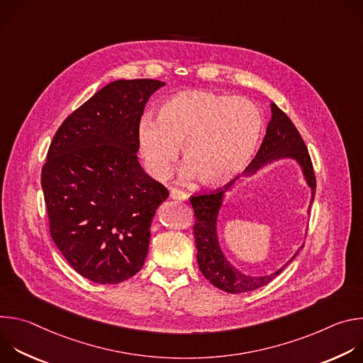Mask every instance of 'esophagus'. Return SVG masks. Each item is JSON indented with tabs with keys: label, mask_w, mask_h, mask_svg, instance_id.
<instances>
[{
	"label": "esophagus",
	"mask_w": 363,
	"mask_h": 363,
	"mask_svg": "<svg viewBox=\"0 0 363 363\" xmlns=\"http://www.w3.org/2000/svg\"><path fill=\"white\" fill-rule=\"evenodd\" d=\"M171 198L175 199V201H188V195L184 192V191H179V189H172L171 191Z\"/></svg>",
	"instance_id": "obj_1"
}]
</instances>
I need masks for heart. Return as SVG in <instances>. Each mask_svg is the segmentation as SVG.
<instances>
[{
    "mask_svg": "<svg viewBox=\"0 0 363 363\" xmlns=\"http://www.w3.org/2000/svg\"><path fill=\"white\" fill-rule=\"evenodd\" d=\"M263 121L244 97L208 90H186L168 97L158 122L143 118L136 128V146L146 172L158 181L169 177L179 147L186 162L185 178L203 186H224L250 165Z\"/></svg>",
    "mask_w": 363,
    "mask_h": 363,
    "instance_id": "b5f03b06",
    "label": "heart"
}]
</instances>
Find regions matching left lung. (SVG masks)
<instances>
[{
    "label": "left lung",
    "instance_id": "8db88e82",
    "mask_svg": "<svg viewBox=\"0 0 363 363\" xmlns=\"http://www.w3.org/2000/svg\"><path fill=\"white\" fill-rule=\"evenodd\" d=\"M270 111L272 119L267 125L264 140L260 149H258L255 158L247 168L244 179H241L235 185H231L230 188H225L224 191H217L208 195H198L191 198V203L195 213L194 234L198 267L203 277L206 280H210L213 286L233 294L251 291L269 284L298 254V250L303 248V245L298 247V250L291 255V258L284 266H281L279 270L270 274H248L233 266L225 257V252L223 251L218 237V217L227 194L233 192L237 185L250 178H254L258 172H262L264 168L273 165L274 162L291 160L298 165L303 179L306 181V185L310 188V195H312L310 196L307 213L310 211V206H312L315 198L316 178L307 147L298 130L287 118V115L281 112L273 101L270 103Z\"/></svg>",
    "mask_w": 363,
    "mask_h": 363
}]
</instances>
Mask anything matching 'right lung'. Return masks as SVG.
I'll return each mask as SVG.
<instances>
[{
    "label": "right lung",
    "mask_w": 363,
    "mask_h": 363,
    "mask_svg": "<svg viewBox=\"0 0 363 363\" xmlns=\"http://www.w3.org/2000/svg\"><path fill=\"white\" fill-rule=\"evenodd\" d=\"M164 82L116 80L59 128L41 171L50 234L69 264L97 284H118L143 266L150 224L168 189L136 153V128Z\"/></svg>",
    "instance_id": "1"
}]
</instances>
